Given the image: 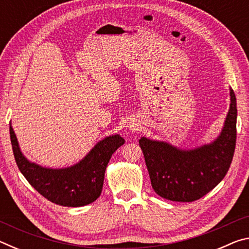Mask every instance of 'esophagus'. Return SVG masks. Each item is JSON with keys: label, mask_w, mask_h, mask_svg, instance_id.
Instances as JSON below:
<instances>
[{"label": "esophagus", "mask_w": 249, "mask_h": 249, "mask_svg": "<svg viewBox=\"0 0 249 249\" xmlns=\"http://www.w3.org/2000/svg\"><path fill=\"white\" fill-rule=\"evenodd\" d=\"M128 127H129V129H130V130H135V129H137V126L135 125V124H129Z\"/></svg>", "instance_id": "1"}]
</instances>
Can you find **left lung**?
I'll list each match as a JSON object with an SVG mask.
<instances>
[{
    "mask_svg": "<svg viewBox=\"0 0 249 249\" xmlns=\"http://www.w3.org/2000/svg\"><path fill=\"white\" fill-rule=\"evenodd\" d=\"M231 104L222 132L215 141L195 149H180L169 142L142 137L151 187L163 199L176 202L199 200L224 178L236 145L237 107L230 88Z\"/></svg>",
    "mask_w": 249,
    "mask_h": 249,
    "instance_id": "8db88e82",
    "label": "left lung"
}]
</instances>
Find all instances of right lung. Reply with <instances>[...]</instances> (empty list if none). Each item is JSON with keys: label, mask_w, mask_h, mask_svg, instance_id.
<instances>
[{"label": "right lung", "mask_w": 249, "mask_h": 249, "mask_svg": "<svg viewBox=\"0 0 249 249\" xmlns=\"http://www.w3.org/2000/svg\"><path fill=\"white\" fill-rule=\"evenodd\" d=\"M12 148L16 165L29 184L53 203L78 208L90 204L100 196L107 166L115 150L125 141L119 134L105 137L78 163L53 169L31 162L23 155L10 124Z\"/></svg>", "instance_id": "right-lung-1"}]
</instances>
